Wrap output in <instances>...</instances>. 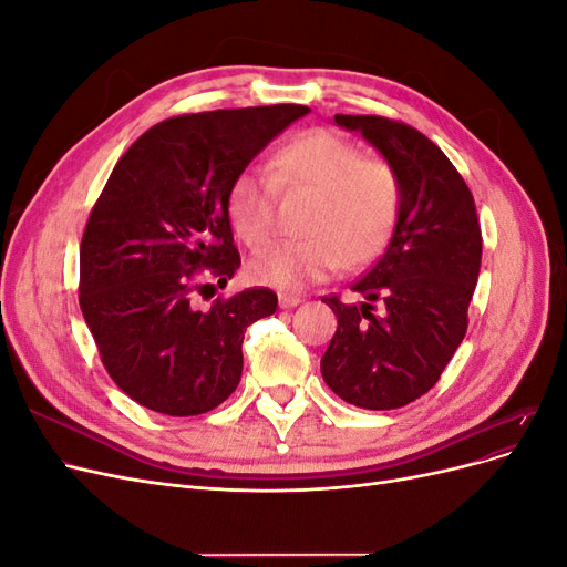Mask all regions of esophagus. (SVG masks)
I'll return each mask as SVG.
<instances>
[{
	"instance_id": "esophagus-1",
	"label": "esophagus",
	"mask_w": 567,
	"mask_h": 567,
	"mask_svg": "<svg viewBox=\"0 0 567 567\" xmlns=\"http://www.w3.org/2000/svg\"><path fill=\"white\" fill-rule=\"evenodd\" d=\"M302 302V298L298 296H279V307H284V310H290V307H298Z\"/></svg>"
}]
</instances>
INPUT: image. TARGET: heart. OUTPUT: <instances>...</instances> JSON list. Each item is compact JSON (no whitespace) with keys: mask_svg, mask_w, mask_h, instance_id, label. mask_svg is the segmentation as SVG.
I'll return each instance as SVG.
<instances>
[{"mask_svg":"<svg viewBox=\"0 0 567 567\" xmlns=\"http://www.w3.org/2000/svg\"><path fill=\"white\" fill-rule=\"evenodd\" d=\"M277 188L312 194L302 241L257 252L248 271L257 284L298 290L329 279L342 265H364L394 231L402 184L394 169L364 158L352 142L329 130H310L286 142L271 158V177L246 169L231 184L229 219L250 248L267 246L277 231Z\"/></svg>","mask_w":567,"mask_h":567,"instance_id":"obj_1","label":"heart"}]
</instances>
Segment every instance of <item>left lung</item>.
<instances>
[{
    "mask_svg": "<svg viewBox=\"0 0 567 567\" xmlns=\"http://www.w3.org/2000/svg\"><path fill=\"white\" fill-rule=\"evenodd\" d=\"M359 132L402 184V205L385 252L352 290L362 305L323 298L338 331L321 375L359 409H398L431 390L466 336L483 236L466 182L419 130L381 115H336ZM384 312L375 316L372 302Z\"/></svg>",
    "mask_w": 567,
    "mask_h": 567,
    "instance_id": "left-lung-1",
    "label": "left lung"
}]
</instances>
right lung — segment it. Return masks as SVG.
<instances>
[{"instance_id": "obj_1", "label": "right lung", "mask_w": 567, "mask_h": 567, "mask_svg": "<svg viewBox=\"0 0 567 567\" xmlns=\"http://www.w3.org/2000/svg\"><path fill=\"white\" fill-rule=\"evenodd\" d=\"M307 106L177 115L136 140L101 192L80 246V307L106 371L134 402L196 416L241 381L244 331L277 312L248 288L208 312L192 305L200 269L225 286L241 267L229 221L234 179Z\"/></svg>"}]
</instances>
